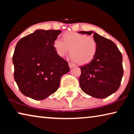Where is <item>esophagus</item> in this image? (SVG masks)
Here are the masks:
<instances>
[{
    "label": "esophagus",
    "mask_w": 134,
    "mask_h": 134,
    "mask_svg": "<svg viewBox=\"0 0 134 134\" xmlns=\"http://www.w3.org/2000/svg\"><path fill=\"white\" fill-rule=\"evenodd\" d=\"M69 67H70V69H71V68H73V67L75 66V65L74 64L71 63H69Z\"/></svg>",
    "instance_id": "34e87169"
}]
</instances>
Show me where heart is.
Returning <instances> with one entry per match:
<instances>
[{"label": "heart", "instance_id": "b5f03b06", "mask_svg": "<svg viewBox=\"0 0 134 134\" xmlns=\"http://www.w3.org/2000/svg\"><path fill=\"white\" fill-rule=\"evenodd\" d=\"M53 46L57 54L63 57L70 50L71 58L80 65L91 62L96 55L98 44L94 37L74 31L63 35V40L57 39Z\"/></svg>", "mask_w": 134, "mask_h": 134}]
</instances>
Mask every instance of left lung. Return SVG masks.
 Instances as JSON below:
<instances>
[{
	"instance_id": "1",
	"label": "left lung",
	"mask_w": 134,
	"mask_h": 134,
	"mask_svg": "<svg viewBox=\"0 0 134 134\" xmlns=\"http://www.w3.org/2000/svg\"><path fill=\"white\" fill-rule=\"evenodd\" d=\"M90 35L98 44L97 52L91 62L79 67V83L85 93L97 98H104L116 92L124 75L122 55L111 40L93 31H79Z\"/></svg>"
}]
</instances>
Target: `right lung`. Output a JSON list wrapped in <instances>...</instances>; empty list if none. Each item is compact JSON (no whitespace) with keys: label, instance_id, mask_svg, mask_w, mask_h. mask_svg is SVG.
I'll list each match as a JSON object with an SVG mask.
<instances>
[{"label":"right lung","instance_id":"right-lung-1","mask_svg":"<svg viewBox=\"0 0 134 134\" xmlns=\"http://www.w3.org/2000/svg\"><path fill=\"white\" fill-rule=\"evenodd\" d=\"M61 30H37L16 43L12 57L14 79L23 94L42 100L55 92L69 64L53 46Z\"/></svg>","mask_w":134,"mask_h":134}]
</instances>
